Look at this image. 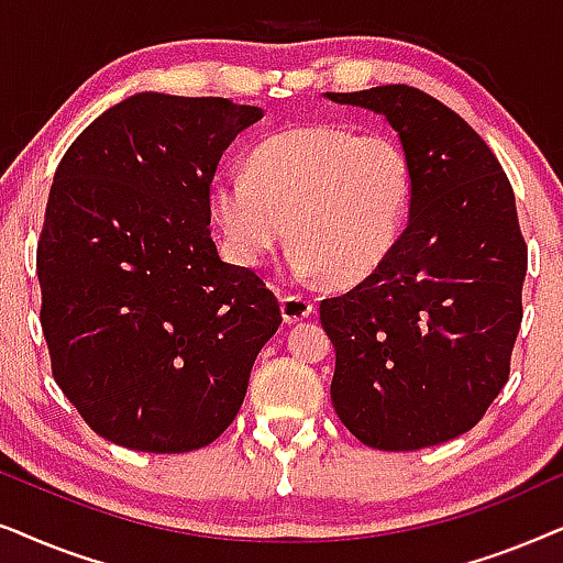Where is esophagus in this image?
I'll return each instance as SVG.
<instances>
[{"mask_svg": "<svg viewBox=\"0 0 563 563\" xmlns=\"http://www.w3.org/2000/svg\"><path fill=\"white\" fill-rule=\"evenodd\" d=\"M280 311H283V319H286L288 324H296V321H303L311 317L313 303L306 296H286L280 301Z\"/></svg>", "mask_w": 563, "mask_h": 563, "instance_id": "esophagus-1", "label": "esophagus"}]
</instances>
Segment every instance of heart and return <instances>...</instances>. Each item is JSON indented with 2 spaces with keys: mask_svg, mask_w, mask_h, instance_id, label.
<instances>
[{
  "mask_svg": "<svg viewBox=\"0 0 563 563\" xmlns=\"http://www.w3.org/2000/svg\"><path fill=\"white\" fill-rule=\"evenodd\" d=\"M411 198V169L386 133L303 125L262 141L246 175L223 172L211 211L231 260L257 267L290 227L298 273L352 283L371 275L399 242Z\"/></svg>",
  "mask_w": 563,
  "mask_h": 563,
  "instance_id": "heart-1",
  "label": "heart"
}]
</instances>
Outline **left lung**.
<instances>
[{"instance_id":"obj_1","label":"left lung","mask_w":563,"mask_h":563,"mask_svg":"<svg viewBox=\"0 0 563 563\" xmlns=\"http://www.w3.org/2000/svg\"><path fill=\"white\" fill-rule=\"evenodd\" d=\"M327 97L380 112L411 169L409 223L391 254L319 306L336 350L334 411L378 451L448 443L509 378L528 269L512 185L466 120L422 89Z\"/></svg>"}]
</instances>
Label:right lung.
<instances>
[{
	"label": "right lung",
	"mask_w": 563,
	"mask_h": 563,
	"mask_svg": "<svg viewBox=\"0 0 563 563\" xmlns=\"http://www.w3.org/2000/svg\"><path fill=\"white\" fill-rule=\"evenodd\" d=\"M260 108L133 95L58 162L37 239L51 371L81 419L144 453L211 445L242 407L280 306L211 239L219 159Z\"/></svg>",
	"instance_id": "add662e5"
}]
</instances>
